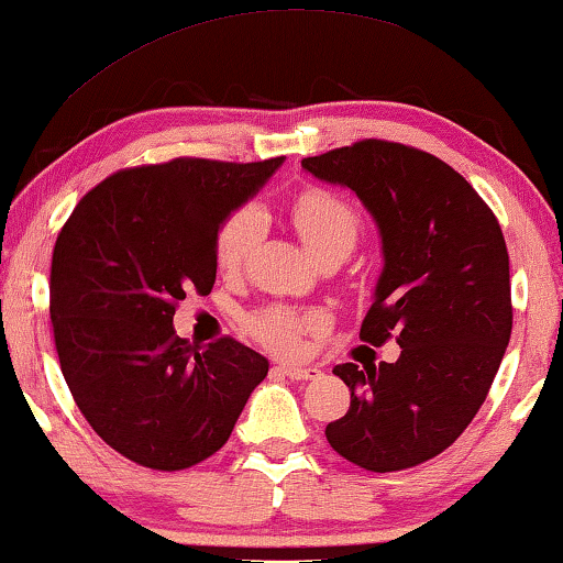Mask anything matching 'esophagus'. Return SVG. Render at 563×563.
<instances>
[{
    "label": "esophagus",
    "instance_id": "34e87169",
    "mask_svg": "<svg viewBox=\"0 0 563 563\" xmlns=\"http://www.w3.org/2000/svg\"><path fill=\"white\" fill-rule=\"evenodd\" d=\"M279 371L291 380H309V378H317L322 373L317 365H301V363H282Z\"/></svg>",
    "mask_w": 563,
    "mask_h": 563
}]
</instances>
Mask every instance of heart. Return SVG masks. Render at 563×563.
Here are the masks:
<instances>
[{
    "mask_svg": "<svg viewBox=\"0 0 563 563\" xmlns=\"http://www.w3.org/2000/svg\"><path fill=\"white\" fill-rule=\"evenodd\" d=\"M299 239L320 258L330 251H350L361 233V218L345 198L328 190H305L289 208ZM258 233L256 210H239L221 225L216 239V266L225 274L239 272ZM320 314L272 305L246 317V330L274 353H297L301 335L320 328Z\"/></svg>",
    "mask_w": 563,
    "mask_h": 563,
    "instance_id": "obj_1",
    "label": "heart"
}]
</instances>
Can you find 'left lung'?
I'll return each instance as SVG.
<instances>
[{"label": "left lung", "mask_w": 563, "mask_h": 563, "mask_svg": "<svg viewBox=\"0 0 563 563\" xmlns=\"http://www.w3.org/2000/svg\"><path fill=\"white\" fill-rule=\"evenodd\" d=\"M347 187L378 225L383 268L361 338L396 335V363L338 365L350 409L332 450L357 467H413L457 439L490 390L512 330L510 264L498 218L460 173L413 146L365 140L301 159Z\"/></svg>", "instance_id": "left-lung-1"}]
</instances>
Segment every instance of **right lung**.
<instances>
[{
    "label": "right lung",
    "instance_id": "right-lung-1",
    "mask_svg": "<svg viewBox=\"0 0 563 563\" xmlns=\"http://www.w3.org/2000/svg\"><path fill=\"white\" fill-rule=\"evenodd\" d=\"M284 157H180L106 177L55 241L51 320L60 371L96 434L126 460L185 470L228 442L268 361L233 338L175 335L185 291L210 295L221 225Z\"/></svg>",
    "mask_w": 563,
    "mask_h": 563
}]
</instances>
